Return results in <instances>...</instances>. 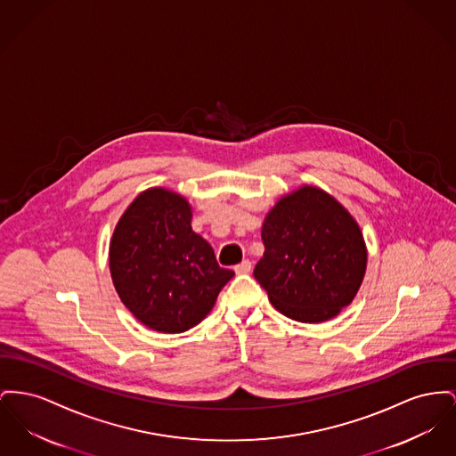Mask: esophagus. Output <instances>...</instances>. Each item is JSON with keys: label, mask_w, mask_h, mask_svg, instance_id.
I'll return each mask as SVG.
<instances>
[{"label": "esophagus", "mask_w": 456, "mask_h": 456, "mask_svg": "<svg viewBox=\"0 0 456 456\" xmlns=\"http://www.w3.org/2000/svg\"><path fill=\"white\" fill-rule=\"evenodd\" d=\"M234 272L240 273V275H242V273H249V272H251V262H249V260H242L240 265L234 267Z\"/></svg>", "instance_id": "34e87169"}]
</instances>
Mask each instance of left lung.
I'll return each instance as SVG.
<instances>
[{
    "label": "left lung",
    "instance_id": "8db88e82",
    "mask_svg": "<svg viewBox=\"0 0 456 456\" xmlns=\"http://www.w3.org/2000/svg\"><path fill=\"white\" fill-rule=\"evenodd\" d=\"M255 279L277 312L305 323L330 321L358 293L367 244L353 215L329 192L301 186L284 194L262 225Z\"/></svg>",
    "mask_w": 456,
    "mask_h": 456
}]
</instances>
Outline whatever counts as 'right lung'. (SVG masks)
Returning a JSON list of instances; mask_svg holds the SVG:
<instances>
[{
    "mask_svg": "<svg viewBox=\"0 0 456 456\" xmlns=\"http://www.w3.org/2000/svg\"><path fill=\"white\" fill-rule=\"evenodd\" d=\"M188 200L170 189L137 194L110 240V273L127 310L146 327L179 334L214 308L234 272L218 267L214 248L191 227Z\"/></svg>",
    "mask_w": 456,
    "mask_h": 456,
    "instance_id": "right-lung-1",
    "label": "right lung"
}]
</instances>
